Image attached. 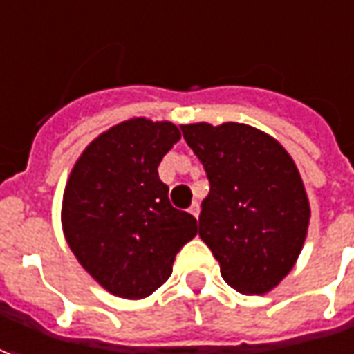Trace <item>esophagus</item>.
I'll return each instance as SVG.
<instances>
[{"instance_id": "obj_1", "label": "esophagus", "mask_w": 354, "mask_h": 354, "mask_svg": "<svg viewBox=\"0 0 354 354\" xmlns=\"http://www.w3.org/2000/svg\"><path fill=\"white\" fill-rule=\"evenodd\" d=\"M189 212H191V216L198 218V214H201V206H198V202H192V206L189 208Z\"/></svg>"}]
</instances>
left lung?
<instances>
[{
	"label": "left lung",
	"instance_id": "8db88e82",
	"mask_svg": "<svg viewBox=\"0 0 354 354\" xmlns=\"http://www.w3.org/2000/svg\"><path fill=\"white\" fill-rule=\"evenodd\" d=\"M181 131L208 175L198 235L221 277L243 295L272 291L293 270L310 221L293 158L274 136L243 123Z\"/></svg>",
	"mask_w": 354,
	"mask_h": 354
}]
</instances>
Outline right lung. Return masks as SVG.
<instances>
[{"label":"right lung","instance_id":"1","mask_svg":"<svg viewBox=\"0 0 354 354\" xmlns=\"http://www.w3.org/2000/svg\"><path fill=\"white\" fill-rule=\"evenodd\" d=\"M169 121L135 117L94 138L63 192L61 223L80 266L106 291L145 299L162 287L173 260L196 233L191 214L173 208L158 165L179 142Z\"/></svg>","mask_w":354,"mask_h":354}]
</instances>
